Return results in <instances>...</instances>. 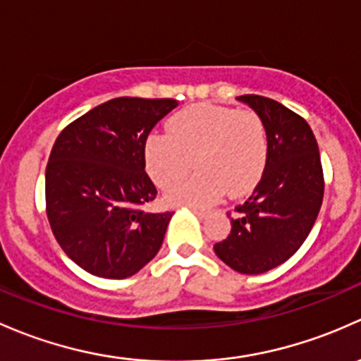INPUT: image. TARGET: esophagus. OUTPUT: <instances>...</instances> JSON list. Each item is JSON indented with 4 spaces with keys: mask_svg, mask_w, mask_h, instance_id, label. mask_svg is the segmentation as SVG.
Listing matches in <instances>:
<instances>
[{
    "mask_svg": "<svg viewBox=\"0 0 361 361\" xmlns=\"http://www.w3.org/2000/svg\"><path fill=\"white\" fill-rule=\"evenodd\" d=\"M191 210H192V212H195V214H196V215H198V217H200V219L207 217V214H208V212H207V210H202V208H196V207H192V208H191Z\"/></svg>",
    "mask_w": 361,
    "mask_h": 361,
    "instance_id": "esophagus-1",
    "label": "esophagus"
}]
</instances>
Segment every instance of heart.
<instances>
[{"label": "heart", "instance_id": "obj_1", "mask_svg": "<svg viewBox=\"0 0 361 361\" xmlns=\"http://www.w3.org/2000/svg\"><path fill=\"white\" fill-rule=\"evenodd\" d=\"M169 133H149L144 142L147 173L159 188L180 180L191 164L199 172L165 192L170 205L205 207L228 192L243 196L262 179L269 140L254 111L196 104L166 121Z\"/></svg>", "mask_w": 361, "mask_h": 361}]
</instances>
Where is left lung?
<instances>
[{
	"mask_svg": "<svg viewBox=\"0 0 361 361\" xmlns=\"http://www.w3.org/2000/svg\"><path fill=\"white\" fill-rule=\"evenodd\" d=\"M238 100L262 118L269 156L257 188L235 208L231 233L214 250L238 273L261 274L299 250L318 217L325 184L318 142L304 118L261 95Z\"/></svg>",
	"mask_w": 361,
	"mask_h": 361,
	"instance_id": "obj_1",
	"label": "left lung"
}]
</instances>
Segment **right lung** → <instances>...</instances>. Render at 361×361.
Here are the masks:
<instances>
[{"label": "right lung", "instance_id": "right-lung-1", "mask_svg": "<svg viewBox=\"0 0 361 361\" xmlns=\"http://www.w3.org/2000/svg\"><path fill=\"white\" fill-rule=\"evenodd\" d=\"M177 107L173 99L118 97L59 133L44 173L55 240L81 269L121 280L161 248L172 212H146L158 195L146 173L144 142Z\"/></svg>", "mask_w": 361, "mask_h": 361}]
</instances>
